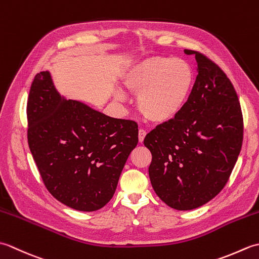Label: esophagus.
I'll use <instances>...</instances> for the list:
<instances>
[{
  "label": "esophagus",
  "mask_w": 259,
  "mask_h": 259,
  "mask_svg": "<svg viewBox=\"0 0 259 259\" xmlns=\"http://www.w3.org/2000/svg\"><path fill=\"white\" fill-rule=\"evenodd\" d=\"M146 135H147V133H146V130H145V129H140V130H139V134H138V137H139V142H142V141H144Z\"/></svg>",
  "instance_id": "34e87169"
}]
</instances>
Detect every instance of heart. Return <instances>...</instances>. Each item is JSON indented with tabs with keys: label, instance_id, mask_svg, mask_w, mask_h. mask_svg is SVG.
<instances>
[{
	"label": "heart",
	"instance_id": "obj_1",
	"mask_svg": "<svg viewBox=\"0 0 259 259\" xmlns=\"http://www.w3.org/2000/svg\"><path fill=\"white\" fill-rule=\"evenodd\" d=\"M123 84L139 96L137 104L146 119L166 122L185 107L194 84V71L183 59L150 57L125 71ZM118 98L122 100L123 96Z\"/></svg>",
	"mask_w": 259,
	"mask_h": 259
}]
</instances>
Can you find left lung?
<instances>
[{
    "label": "left lung",
    "mask_w": 259,
    "mask_h": 259,
    "mask_svg": "<svg viewBox=\"0 0 259 259\" xmlns=\"http://www.w3.org/2000/svg\"><path fill=\"white\" fill-rule=\"evenodd\" d=\"M198 74L183 110L156 126L144 145L152 160L149 177L160 199L190 210L216 197L232 175L243 146L244 120L238 96L226 73L201 52Z\"/></svg>",
    "instance_id": "1"
}]
</instances>
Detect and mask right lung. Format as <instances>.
<instances>
[{
	"label": "right lung",
	"mask_w": 259,
	"mask_h": 259,
	"mask_svg": "<svg viewBox=\"0 0 259 259\" xmlns=\"http://www.w3.org/2000/svg\"><path fill=\"white\" fill-rule=\"evenodd\" d=\"M26 117L27 142L49 192L75 210L106 206L138 144L137 122L65 100L49 72L34 76Z\"/></svg>",
	"instance_id": "right-lung-1"
}]
</instances>
